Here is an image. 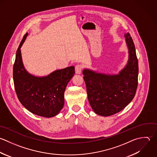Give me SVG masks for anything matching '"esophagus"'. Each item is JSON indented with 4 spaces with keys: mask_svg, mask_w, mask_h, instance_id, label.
<instances>
[{
    "mask_svg": "<svg viewBox=\"0 0 157 157\" xmlns=\"http://www.w3.org/2000/svg\"><path fill=\"white\" fill-rule=\"evenodd\" d=\"M82 69V66L81 65H76L75 66V73L76 74H81Z\"/></svg>",
    "mask_w": 157,
    "mask_h": 157,
    "instance_id": "obj_1",
    "label": "esophagus"
}]
</instances>
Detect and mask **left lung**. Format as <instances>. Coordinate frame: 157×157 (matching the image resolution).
Instances as JSON below:
<instances>
[{
	"instance_id": "left-lung-1",
	"label": "left lung",
	"mask_w": 157,
	"mask_h": 157,
	"mask_svg": "<svg viewBox=\"0 0 157 157\" xmlns=\"http://www.w3.org/2000/svg\"><path fill=\"white\" fill-rule=\"evenodd\" d=\"M128 49L127 63L118 74L98 73L84 69L87 98L91 108L98 115L109 116L124 109L133 99L138 78V62L133 40L124 34Z\"/></svg>"
}]
</instances>
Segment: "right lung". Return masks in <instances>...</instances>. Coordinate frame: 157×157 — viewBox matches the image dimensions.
Returning a JSON list of instances; mask_svg holds the SVG:
<instances>
[{
  "label": "right lung",
  "instance_id": "add662e5",
  "mask_svg": "<svg viewBox=\"0 0 157 157\" xmlns=\"http://www.w3.org/2000/svg\"><path fill=\"white\" fill-rule=\"evenodd\" d=\"M27 33L21 41L13 65V81L17 98L30 113L44 117L57 115L64 105V92L75 71L73 66L57 70L45 76H36L25 68L21 48Z\"/></svg>",
  "mask_w": 157,
  "mask_h": 157
}]
</instances>
